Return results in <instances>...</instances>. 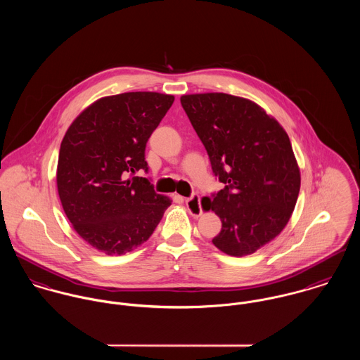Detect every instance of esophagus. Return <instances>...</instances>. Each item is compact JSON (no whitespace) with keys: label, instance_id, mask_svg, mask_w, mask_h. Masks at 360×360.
Listing matches in <instances>:
<instances>
[{"label":"esophagus","instance_id":"34e87169","mask_svg":"<svg viewBox=\"0 0 360 360\" xmlns=\"http://www.w3.org/2000/svg\"><path fill=\"white\" fill-rule=\"evenodd\" d=\"M186 205L188 212L193 216H201L202 214V207H201V198L198 195H193L190 198H186Z\"/></svg>","mask_w":360,"mask_h":360}]
</instances>
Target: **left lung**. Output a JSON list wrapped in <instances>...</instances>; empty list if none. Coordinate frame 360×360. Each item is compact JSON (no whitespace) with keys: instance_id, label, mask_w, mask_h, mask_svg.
<instances>
[{"instance_id":"8db88e82","label":"left lung","mask_w":360,"mask_h":360,"mask_svg":"<svg viewBox=\"0 0 360 360\" xmlns=\"http://www.w3.org/2000/svg\"><path fill=\"white\" fill-rule=\"evenodd\" d=\"M181 105L224 188L202 205L221 220L213 245L247 257L274 240L298 200L301 172L283 126L257 103L224 93L186 94Z\"/></svg>"}]
</instances>
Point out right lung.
I'll return each mask as SVG.
<instances>
[{"label": "right lung", "instance_id": "right-lung-1", "mask_svg": "<svg viewBox=\"0 0 360 360\" xmlns=\"http://www.w3.org/2000/svg\"><path fill=\"white\" fill-rule=\"evenodd\" d=\"M170 94L134 91L89 105L69 126L59 150L56 187L75 231L105 255H124L154 233L172 200L146 177V146Z\"/></svg>", "mask_w": 360, "mask_h": 360}]
</instances>
